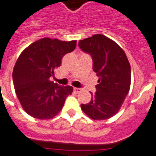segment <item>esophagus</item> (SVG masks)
Returning a JSON list of instances; mask_svg holds the SVG:
<instances>
[{
  "instance_id": "34e87169",
  "label": "esophagus",
  "mask_w": 156,
  "mask_h": 156,
  "mask_svg": "<svg viewBox=\"0 0 156 156\" xmlns=\"http://www.w3.org/2000/svg\"><path fill=\"white\" fill-rule=\"evenodd\" d=\"M74 91H75L76 93H80V92H81V91H82V89H81V88H74Z\"/></svg>"
}]
</instances>
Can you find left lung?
Here are the masks:
<instances>
[{
	"mask_svg": "<svg viewBox=\"0 0 156 156\" xmlns=\"http://www.w3.org/2000/svg\"><path fill=\"white\" fill-rule=\"evenodd\" d=\"M78 47L91 55L93 71L98 77L91 100L81 104L82 111L91 119L105 120L119 111L130 89L131 67L119 44L102 34L81 40Z\"/></svg>",
	"mask_w": 156,
	"mask_h": 156,
	"instance_id": "obj_1",
	"label": "left lung"
}]
</instances>
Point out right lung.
Instances as JSON below:
<instances>
[{
	"mask_svg": "<svg viewBox=\"0 0 156 156\" xmlns=\"http://www.w3.org/2000/svg\"><path fill=\"white\" fill-rule=\"evenodd\" d=\"M76 42L44 37L29 45L19 56L13 82L17 98L29 115L50 119L62 109L73 88L58 85L49 78L55 76L64 55L75 50Z\"/></svg>",
	"mask_w": 156,
	"mask_h": 156,
	"instance_id": "obj_1",
	"label": "right lung"
}]
</instances>
